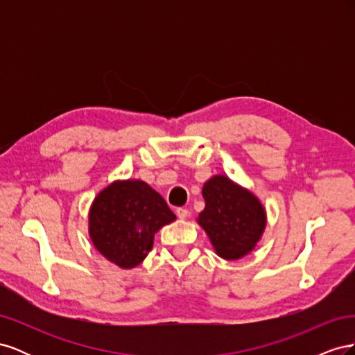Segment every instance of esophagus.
<instances>
[{
	"label": "esophagus",
	"mask_w": 355,
	"mask_h": 355,
	"mask_svg": "<svg viewBox=\"0 0 355 355\" xmlns=\"http://www.w3.org/2000/svg\"><path fill=\"white\" fill-rule=\"evenodd\" d=\"M176 214H178V218H179V219L184 220V219H187V218L189 216V211H188L187 209H182V207H180V209H178V210H176Z\"/></svg>",
	"instance_id": "esophagus-1"
}]
</instances>
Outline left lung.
<instances>
[{"instance_id":"obj_1","label":"left lung","mask_w":355,"mask_h":355,"mask_svg":"<svg viewBox=\"0 0 355 355\" xmlns=\"http://www.w3.org/2000/svg\"><path fill=\"white\" fill-rule=\"evenodd\" d=\"M202 197L206 207L197 222L216 254L225 261H239L249 254L266 227L261 200L225 175L210 178L202 185Z\"/></svg>"}]
</instances>
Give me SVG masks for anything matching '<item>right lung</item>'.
Wrapping results in <instances>:
<instances>
[{
	"mask_svg": "<svg viewBox=\"0 0 355 355\" xmlns=\"http://www.w3.org/2000/svg\"><path fill=\"white\" fill-rule=\"evenodd\" d=\"M173 220L176 214L146 182L114 180L92 202L89 235L105 259L132 270L153 249L155 234Z\"/></svg>",
	"mask_w": 355,
	"mask_h": 355,
	"instance_id": "right-lung-1",
	"label": "right lung"
}]
</instances>
